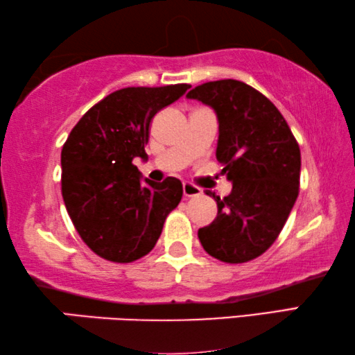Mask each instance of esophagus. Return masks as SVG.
I'll return each instance as SVG.
<instances>
[{"label": "esophagus", "mask_w": 355, "mask_h": 355, "mask_svg": "<svg viewBox=\"0 0 355 355\" xmlns=\"http://www.w3.org/2000/svg\"><path fill=\"white\" fill-rule=\"evenodd\" d=\"M182 191H184L185 198H191V196H200L201 195V189L196 187V185H193V184H190V182H184Z\"/></svg>", "instance_id": "34e87169"}]
</instances>
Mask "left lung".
<instances>
[{
    "label": "left lung",
    "mask_w": 355,
    "mask_h": 355,
    "mask_svg": "<svg viewBox=\"0 0 355 355\" xmlns=\"http://www.w3.org/2000/svg\"><path fill=\"white\" fill-rule=\"evenodd\" d=\"M187 97L216 112V155L232 182L225 198L206 191L217 201L218 212L198 230L200 242L223 263H247L275 242L297 200L299 144L274 103L243 81H209Z\"/></svg>",
    "instance_id": "8db88e82"
}]
</instances>
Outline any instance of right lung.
<instances>
[{"label":"right lung","instance_id":"obj_1","mask_svg":"<svg viewBox=\"0 0 355 355\" xmlns=\"http://www.w3.org/2000/svg\"><path fill=\"white\" fill-rule=\"evenodd\" d=\"M189 88L182 83L114 91L83 114L64 143V205L81 239L101 258L113 263L143 258L181 201L179 179L143 181L133 159L148 160L150 121Z\"/></svg>","mask_w":355,"mask_h":355}]
</instances>
